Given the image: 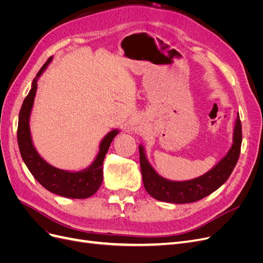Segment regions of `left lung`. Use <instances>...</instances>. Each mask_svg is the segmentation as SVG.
<instances>
[{"mask_svg": "<svg viewBox=\"0 0 263 263\" xmlns=\"http://www.w3.org/2000/svg\"><path fill=\"white\" fill-rule=\"evenodd\" d=\"M241 140V122L239 115H237L233 134V145L226 156L203 176L186 181H172L161 177L149 163L146 150L140 144V169L147 193L158 201L174 204L193 203L202 200L215 192L228 180L239 159Z\"/></svg>", "mask_w": 263, "mask_h": 263, "instance_id": "8db88e82", "label": "left lung"}]
</instances>
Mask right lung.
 <instances>
[{"label":"right lung","mask_w":263,"mask_h":263,"mask_svg":"<svg viewBox=\"0 0 263 263\" xmlns=\"http://www.w3.org/2000/svg\"><path fill=\"white\" fill-rule=\"evenodd\" d=\"M51 61L52 57H50L38 71L36 78L31 82V89L24 100L20 110L17 128L20 153L30 173L46 190L68 198H87L97 193L102 184L103 161H104L110 142L113 141L119 130L115 128L107 133L106 136L100 142L99 154L93 162L87 168L80 171H67L55 168L38 154L31 139L29 119L36 97L37 81Z\"/></svg>","instance_id":"right-lung-1"}]
</instances>
